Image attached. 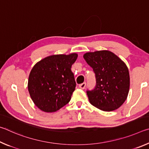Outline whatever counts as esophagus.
<instances>
[{"mask_svg":"<svg viewBox=\"0 0 149 149\" xmlns=\"http://www.w3.org/2000/svg\"><path fill=\"white\" fill-rule=\"evenodd\" d=\"M85 86H86V83H83V84H80L79 85V87L81 89H84L85 88Z\"/></svg>","mask_w":149,"mask_h":149,"instance_id":"34e87169","label":"esophagus"}]
</instances>
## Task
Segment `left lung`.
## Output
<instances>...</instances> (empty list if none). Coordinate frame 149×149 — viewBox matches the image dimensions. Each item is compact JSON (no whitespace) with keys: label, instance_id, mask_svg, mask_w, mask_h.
Instances as JSON below:
<instances>
[{"label":"left lung","instance_id":"1","mask_svg":"<svg viewBox=\"0 0 149 149\" xmlns=\"http://www.w3.org/2000/svg\"><path fill=\"white\" fill-rule=\"evenodd\" d=\"M84 58L93 68L96 77L94 89L87 91L91 104L106 112L120 108L127 99L130 90L127 65L109 50L87 52Z\"/></svg>","mask_w":149,"mask_h":149}]
</instances>
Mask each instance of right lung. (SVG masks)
Segmentation results:
<instances>
[{
  "label": "right lung",
  "instance_id": "right-lung-1",
  "mask_svg": "<svg viewBox=\"0 0 149 149\" xmlns=\"http://www.w3.org/2000/svg\"><path fill=\"white\" fill-rule=\"evenodd\" d=\"M77 58L76 53L51 55L33 67L27 87L40 110L54 112L70 102L76 86L71 68Z\"/></svg>",
  "mask_w": 149,
  "mask_h": 149
}]
</instances>
